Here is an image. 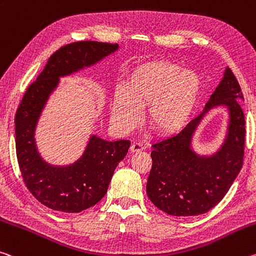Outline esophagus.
<instances>
[{
	"label": "esophagus",
	"mask_w": 256,
	"mask_h": 256,
	"mask_svg": "<svg viewBox=\"0 0 256 256\" xmlns=\"http://www.w3.org/2000/svg\"><path fill=\"white\" fill-rule=\"evenodd\" d=\"M144 146L139 144V142H133L131 144V147H130V150H131V152H141V150H144Z\"/></svg>",
	"instance_id": "esophagus-1"
}]
</instances>
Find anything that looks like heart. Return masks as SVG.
<instances>
[{
	"mask_svg": "<svg viewBox=\"0 0 256 256\" xmlns=\"http://www.w3.org/2000/svg\"><path fill=\"white\" fill-rule=\"evenodd\" d=\"M202 91L197 72L182 70L168 60H152L138 64L128 72L123 88L115 92L112 120L120 131L138 126L147 106L148 123L160 136L181 131L192 118Z\"/></svg>",
	"mask_w": 256,
	"mask_h": 256,
	"instance_id": "1",
	"label": "heart"
}]
</instances>
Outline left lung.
<instances>
[{
  "mask_svg": "<svg viewBox=\"0 0 256 256\" xmlns=\"http://www.w3.org/2000/svg\"><path fill=\"white\" fill-rule=\"evenodd\" d=\"M244 99L229 67L200 115L178 134L152 144L147 194L157 208L174 216L204 214L222 200L242 166L245 146ZM224 106L230 112L225 142L212 156H198L191 148L192 136L210 108Z\"/></svg>",
  "mask_w": 256,
  "mask_h": 256,
  "instance_id": "left-lung-1",
  "label": "left lung"
}]
</instances>
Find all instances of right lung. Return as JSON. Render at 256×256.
<instances>
[{
    "mask_svg": "<svg viewBox=\"0 0 256 256\" xmlns=\"http://www.w3.org/2000/svg\"><path fill=\"white\" fill-rule=\"evenodd\" d=\"M118 48V44L82 40L56 50L38 80L24 94L14 117L16 152L22 180L32 194L46 208L80 213L94 206L106 194L114 171L126 156L128 140L107 141L92 136L84 154L74 164L50 165L35 142V128L59 77L90 67Z\"/></svg>",
    "mask_w": 256,
    "mask_h": 256,
    "instance_id": "obj_1",
    "label": "right lung"
}]
</instances>
